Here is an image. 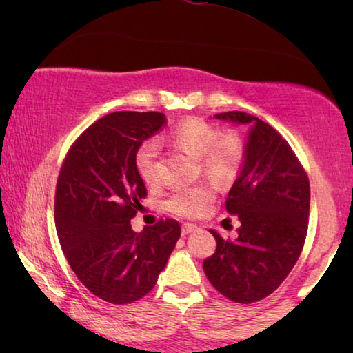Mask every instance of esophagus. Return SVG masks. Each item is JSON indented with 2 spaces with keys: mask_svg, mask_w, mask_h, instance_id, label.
<instances>
[{
  "mask_svg": "<svg viewBox=\"0 0 353 353\" xmlns=\"http://www.w3.org/2000/svg\"><path fill=\"white\" fill-rule=\"evenodd\" d=\"M196 230H197V226L192 225V223H183L181 225V233L183 234H190V233H192V231H196Z\"/></svg>",
  "mask_w": 353,
  "mask_h": 353,
  "instance_id": "esophagus-1",
  "label": "esophagus"
}]
</instances>
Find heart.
Returning <instances> with one entry per match:
<instances>
[{"label":"heart","mask_w":353,"mask_h":353,"mask_svg":"<svg viewBox=\"0 0 353 353\" xmlns=\"http://www.w3.org/2000/svg\"><path fill=\"white\" fill-rule=\"evenodd\" d=\"M165 141L197 157L201 170L221 188L231 186L239 176L245 162V144L234 130L220 132L214 123L201 117H186L176 122L165 134ZM159 151L154 141H144L138 148L134 163L144 183L159 180ZM215 201V188L209 181L178 188L165 201V209L183 219L204 215Z\"/></svg>","instance_id":"1"}]
</instances>
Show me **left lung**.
Returning <instances> with one entry per match:
<instances>
[{
    "instance_id": "obj_1",
    "label": "left lung",
    "mask_w": 353,
    "mask_h": 353,
    "mask_svg": "<svg viewBox=\"0 0 353 353\" xmlns=\"http://www.w3.org/2000/svg\"><path fill=\"white\" fill-rule=\"evenodd\" d=\"M216 119L252 123L245 162L226 197V210L238 215L234 241H216L204 260L212 286L230 301L252 303L276 291L303 249L310 214V183L289 143L263 120L231 110Z\"/></svg>"
}]
</instances>
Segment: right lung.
Segmentation results:
<instances>
[{"mask_svg": "<svg viewBox=\"0 0 353 353\" xmlns=\"http://www.w3.org/2000/svg\"><path fill=\"white\" fill-rule=\"evenodd\" d=\"M163 123L162 112L104 115L75 139L57 176L54 221L62 252L81 284L115 305L139 301L156 286L181 234L173 219L141 233L130 223L148 196L134 156Z\"/></svg>", "mask_w": 353, "mask_h": 353, "instance_id": "obj_1", "label": "right lung"}]
</instances>
